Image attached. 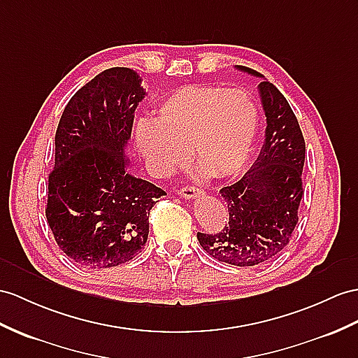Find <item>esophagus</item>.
Wrapping results in <instances>:
<instances>
[{"instance_id":"1","label":"esophagus","mask_w":358,"mask_h":358,"mask_svg":"<svg viewBox=\"0 0 358 358\" xmlns=\"http://www.w3.org/2000/svg\"><path fill=\"white\" fill-rule=\"evenodd\" d=\"M179 194L182 197H185V199H196L199 196H202L203 191H200L196 187H182L180 191H179Z\"/></svg>"}]
</instances>
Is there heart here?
Masks as SVG:
<instances>
[{
	"mask_svg": "<svg viewBox=\"0 0 358 358\" xmlns=\"http://www.w3.org/2000/svg\"><path fill=\"white\" fill-rule=\"evenodd\" d=\"M259 113L241 88L185 86L155 109L152 124L135 130L138 150L155 170L171 173L191 161L209 178H229L245 167L258 130Z\"/></svg>",
	"mask_w": 358,
	"mask_h": 358,
	"instance_id": "heart-1",
	"label": "heart"
}]
</instances>
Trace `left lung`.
Segmentation results:
<instances>
[{
  "instance_id": "8db88e82",
  "label": "left lung",
  "mask_w": 358,
  "mask_h": 358,
  "mask_svg": "<svg viewBox=\"0 0 358 358\" xmlns=\"http://www.w3.org/2000/svg\"><path fill=\"white\" fill-rule=\"evenodd\" d=\"M258 92L266 115L264 144L254 165L238 182L223 187L229 222L219 234H197L200 246L213 258L232 266L264 264L289 245L298 223L302 199L305 141L289 101L263 74Z\"/></svg>"
}]
</instances>
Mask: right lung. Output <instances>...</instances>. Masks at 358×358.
<instances>
[{
    "mask_svg": "<svg viewBox=\"0 0 358 358\" xmlns=\"http://www.w3.org/2000/svg\"><path fill=\"white\" fill-rule=\"evenodd\" d=\"M145 97L130 68H109L68 101L56 130L47 222L68 258L109 268L135 258L149 237V215L164 189L129 171L126 145Z\"/></svg>",
    "mask_w": 358,
    "mask_h": 358,
    "instance_id": "obj_1",
    "label": "right lung"
}]
</instances>
